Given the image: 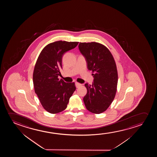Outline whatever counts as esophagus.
Instances as JSON below:
<instances>
[{
  "label": "esophagus",
  "mask_w": 157,
  "mask_h": 157,
  "mask_svg": "<svg viewBox=\"0 0 157 157\" xmlns=\"http://www.w3.org/2000/svg\"><path fill=\"white\" fill-rule=\"evenodd\" d=\"M75 84V86H76V87H77V88H78V87H79L80 86H82V84H80V83L78 82H76Z\"/></svg>",
  "instance_id": "esophagus-1"
}]
</instances>
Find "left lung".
Segmentation results:
<instances>
[{"label":"left lung","mask_w":157,"mask_h":157,"mask_svg":"<svg viewBox=\"0 0 157 157\" xmlns=\"http://www.w3.org/2000/svg\"><path fill=\"white\" fill-rule=\"evenodd\" d=\"M78 47L94 77L92 85H85L87 92L83 99L84 103L88 111L100 114L107 109L116 95L118 82L116 63L109 50L101 43L80 42Z\"/></svg>","instance_id":"8db88e82"}]
</instances>
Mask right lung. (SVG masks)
<instances>
[{
	"instance_id": "add662e5",
	"label": "right lung",
	"mask_w": 157,
	"mask_h": 157,
	"mask_svg": "<svg viewBox=\"0 0 157 157\" xmlns=\"http://www.w3.org/2000/svg\"><path fill=\"white\" fill-rule=\"evenodd\" d=\"M78 42L59 41L46 45L35 65L33 79L35 92L44 109L51 114L62 112L75 91V82L58 79L64 54L75 48Z\"/></svg>"
}]
</instances>
